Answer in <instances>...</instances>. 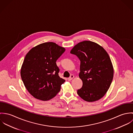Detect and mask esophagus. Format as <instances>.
<instances>
[{
    "mask_svg": "<svg viewBox=\"0 0 133 133\" xmlns=\"http://www.w3.org/2000/svg\"><path fill=\"white\" fill-rule=\"evenodd\" d=\"M74 77V76L73 75H71L70 77H69V78H68V80H69V81H70V80H71Z\"/></svg>",
    "mask_w": 133,
    "mask_h": 133,
    "instance_id": "1",
    "label": "esophagus"
}]
</instances>
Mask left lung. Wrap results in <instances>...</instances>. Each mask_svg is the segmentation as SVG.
<instances>
[{"label":"left lung","mask_w":133,"mask_h":133,"mask_svg":"<svg viewBox=\"0 0 133 133\" xmlns=\"http://www.w3.org/2000/svg\"><path fill=\"white\" fill-rule=\"evenodd\" d=\"M80 61L79 76L82 87L77 94L88 102L101 99L108 91L113 78V65L108 53L91 41L78 43L70 52Z\"/></svg>","instance_id":"8db88e82"}]
</instances>
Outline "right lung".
I'll return each instance as SVG.
<instances>
[{"instance_id": "1", "label": "right lung", "mask_w": 133, "mask_h": 133, "mask_svg": "<svg viewBox=\"0 0 133 133\" xmlns=\"http://www.w3.org/2000/svg\"><path fill=\"white\" fill-rule=\"evenodd\" d=\"M65 50L48 42L34 47L26 55L20 75L25 87L35 98L46 101L59 92L65 80L59 76L56 62Z\"/></svg>"}]
</instances>
